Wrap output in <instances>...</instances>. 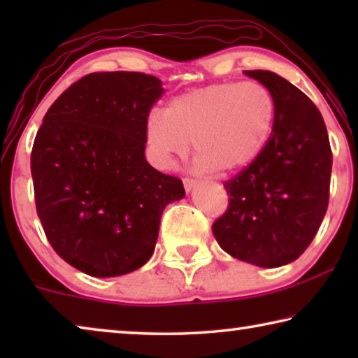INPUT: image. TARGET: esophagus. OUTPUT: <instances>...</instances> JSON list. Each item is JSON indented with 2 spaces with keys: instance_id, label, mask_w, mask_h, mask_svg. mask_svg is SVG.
<instances>
[{
  "instance_id": "esophagus-1",
  "label": "esophagus",
  "mask_w": 358,
  "mask_h": 358,
  "mask_svg": "<svg viewBox=\"0 0 358 358\" xmlns=\"http://www.w3.org/2000/svg\"><path fill=\"white\" fill-rule=\"evenodd\" d=\"M196 183H197V181L194 180V178H189V177L183 178V185H185V189H186V191H191L192 187L196 186Z\"/></svg>"
}]
</instances>
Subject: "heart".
<instances>
[{"instance_id": "b5f03b06", "label": "heart", "mask_w": 358, "mask_h": 358, "mask_svg": "<svg viewBox=\"0 0 358 358\" xmlns=\"http://www.w3.org/2000/svg\"><path fill=\"white\" fill-rule=\"evenodd\" d=\"M276 102L257 82H222L178 94L166 110L145 120L151 157L162 169L187 155L189 142L201 171H243L262 153L273 132Z\"/></svg>"}]
</instances>
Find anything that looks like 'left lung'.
<instances>
[{
	"label": "left lung",
	"instance_id": "1",
	"mask_svg": "<svg viewBox=\"0 0 358 358\" xmlns=\"http://www.w3.org/2000/svg\"><path fill=\"white\" fill-rule=\"evenodd\" d=\"M273 94V132L256 161L224 183L229 205L213 222L224 251L275 268L299 259L329 207L331 148L324 118L308 96L270 71H245Z\"/></svg>",
	"mask_w": 358,
	"mask_h": 358
}]
</instances>
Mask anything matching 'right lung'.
Returning <instances> with one entry per match:
<instances>
[{"label":"right lung","instance_id":"add662e5","mask_svg":"<svg viewBox=\"0 0 358 358\" xmlns=\"http://www.w3.org/2000/svg\"><path fill=\"white\" fill-rule=\"evenodd\" d=\"M162 82L93 72L48 108L31 150L36 211L59 257L90 276L131 273L155 251L162 210L183 181L145 159V120Z\"/></svg>","mask_w":358,"mask_h":358}]
</instances>
